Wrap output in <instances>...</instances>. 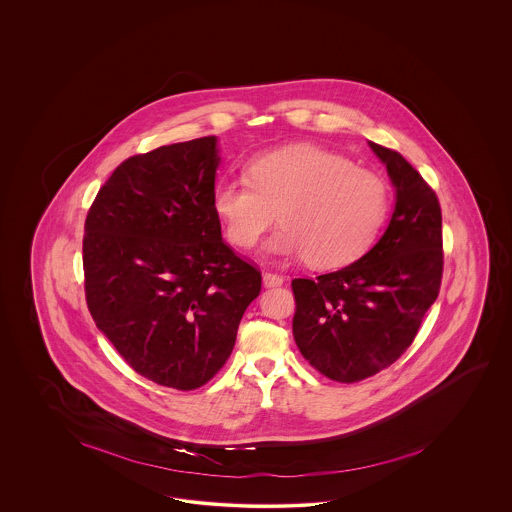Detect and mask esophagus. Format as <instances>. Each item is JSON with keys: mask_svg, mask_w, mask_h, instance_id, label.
<instances>
[{"mask_svg": "<svg viewBox=\"0 0 512 512\" xmlns=\"http://www.w3.org/2000/svg\"><path fill=\"white\" fill-rule=\"evenodd\" d=\"M263 285L266 287V289H272V287H281V285H283V278L278 276V274H272V272H264Z\"/></svg>", "mask_w": 512, "mask_h": 512, "instance_id": "34e87169", "label": "esophagus"}]
</instances>
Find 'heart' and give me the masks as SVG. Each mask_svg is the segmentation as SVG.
I'll return each mask as SVG.
<instances>
[{
  "instance_id": "obj_1",
  "label": "heart",
  "mask_w": 512,
  "mask_h": 512,
  "mask_svg": "<svg viewBox=\"0 0 512 512\" xmlns=\"http://www.w3.org/2000/svg\"><path fill=\"white\" fill-rule=\"evenodd\" d=\"M249 178H219L212 206L236 248H253L276 212L283 223L266 251L338 268L372 248L388 212L387 182L347 157L291 144L251 159Z\"/></svg>"
}]
</instances>
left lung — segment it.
Instances as JSON below:
<instances>
[{
    "instance_id": "left-lung-1",
    "label": "left lung",
    "mask_w": 512,
    "mask_h": 512,
    "mask_svg": "<svg viewBox=\"0 0 512 512\" xmlns=\"http://www.w3.org/2000/svg\"><path fill=\"white\" fill-rule=\"evenodd\" d=\"M396 191L383 236L338 272L293 279V334L302 357L332 381L385 370L413 343L443 274L441 208L402 155L368 142Z\"/></svg>"
}]
</instances>
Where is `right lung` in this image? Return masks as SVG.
Wrapping results in <instances>:
<instances>
[{"label":"right lung","mask_w":512,"mask_h":512,"mask_svg":"<svg viewBox=\"0 0 512 512\" xmlns=\"http://www.w3.org/2000/svg\"><path fill=\"white\" fill-rule=\"evenodd\" d=\"M217 137L135 155L99 189L84 225L86 300L125 362L163 387L208 383L233 353L257 268L221 238Z\"/></svg>","instance_id":"add662e5"}]
</instances>
